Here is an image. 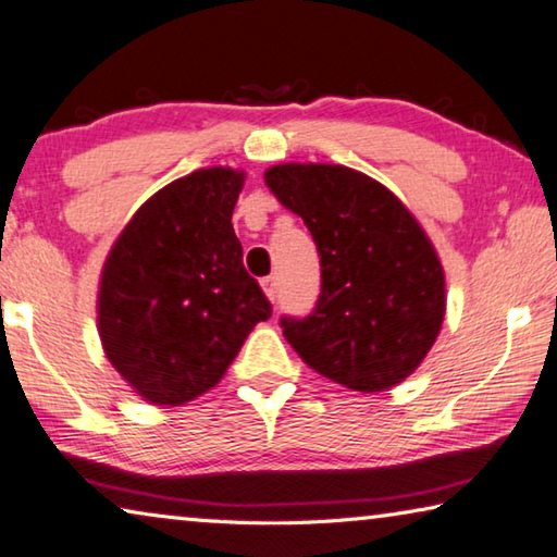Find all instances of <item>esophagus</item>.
Segmentation results:
<instances>
[{
  "label": "esophagus",
  "instance_id": "34e87169",
  "mask_svg": "<svg viewBox=\"0 0 557 557\" xmlns=\"http://www.w3.org/2000/svg\"><path fill=\"white\" fill-rule=\"evenodd\" d=\"M261 288H263V294H267L271 300L276 298V276L261 278Z\"/></svg>",
  "mask_w": 557,
  "mask_h": 557
}]
</instances>
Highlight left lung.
Here are the masks:
<instances>
[{
	"label": "left lung",
	"instance_id": "1",
	"mask_svg": "<svg viewBox=\"0 0 557 557\" xmlns=\"http://www.w3.org/2000/svg\"><path fill=\"white\" fill-rule=\"evenodd\" d=\"M267 185L311 232L321 257L313 311L281 315L286 341L315 372L382 392L424 360L444 321V271L407 207L362 172L276 165Z\"/></svg>",
	"mask_w": 557,
	"mask_h": 557
}]
</instances>
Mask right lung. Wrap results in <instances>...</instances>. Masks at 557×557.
Listing matches in <instances>:
<instances>
[{
    "label": "right lung",
    "instance_id": "1",
    "mask_svg": "<svg viewBox=\"0 0 557 557\" xmlns=\"http://www.w3.org/2000/svg\"><path fill=\"white\" fill-rule=\"evenodd\" d=\"M242 180L226 168L175 180L135 212L106 261L100 341L152 405L212 389L251 327L271 315L232 226Z\"/></svg>",
    "mask_w": 557,
    "mask_h": 557
}]
</instances>
